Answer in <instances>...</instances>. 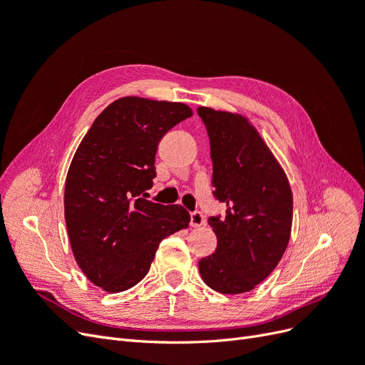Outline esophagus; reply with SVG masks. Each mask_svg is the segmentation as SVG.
Listing matches in <instances>:
<instances>
[{
  "label": "esophagus",
  "instance_id": "1",
  "mask_svg": "<svg viewBox=\"0 0 365 365\" xmlns=\"http://www.w3.org/2000/svg\"><path fill=\"white\" fill-rule=\"evenodd\" d=\"M204 224H205V217L200 212V210H196V212L190 213V225L192 227H202Z\"/></svg>",
  "mask_w": 365,
  "mask_h": 365
}]
</instances>
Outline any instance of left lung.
<instances>
[{
  "mask_svg": "<svg viewBox=\"0 0 365 365\" xmlns=\"http://www.w3.org/2000/svg\"><path fill=\"white\" fill-rule=\"evenodd\" d=\"M213 161V196L225 217L210 216L217 247L200 272L220 294L254 289L277 267L292 227V193L280 164L257 130L237 114L197 108Z\"/></svg>",
  "mask_w": 365,
  "mask_h": 365,
  "instance_id": "obj_1",
  "label": "left lung"
}]
</instances>
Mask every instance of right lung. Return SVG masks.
Wrapping results in <instances>:
<instances>
[{
  "label": "right lung",
  "instance_id": "obj_1",
  "mask_svg": "<svg viewBox=\"0 0 365 365\" xmlns=\"http://www.w3.org/2000/svg\"><path fill=\"white\" fill-rule=\"evenodd\" d=\"M184 103L123 97L98 115L65 181V222L74 259L96 286L121 292L145 279L164 237L189 227L180 205L145 200L161 138L192 117Z\"/></svg>",
  "mask_w": 365,
  "mask_h": 365
}]
</instances>
